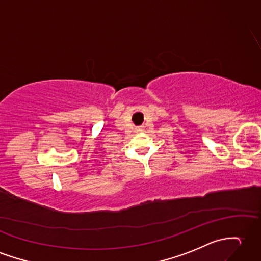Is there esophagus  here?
I'll return each instance as SVG.
<instances>
[{"label": "esophagus", "instance_id": "34e87169", "mask_svg": "<svg viewBox=\"0 0 261 261\" xmlns=\"http://www.w3.org/2000/svg\"><path fill=\"white\" fill-rule=\"evenodd\" d=\"M136 131H137V132H141V131H142V129H140V128H138V129H137Z\"/></svg>", "mask_w": 261, "mask_h": 261}]
</instances>
